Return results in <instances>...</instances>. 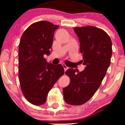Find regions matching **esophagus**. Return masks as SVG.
Returning a JSON list of instances; mask_svg holds the SVG:
<instances>
[{
  "mask_svg": "<svg viewBox=\"0 0 125 125\" xmlns=\"http://www.w3.org/2000/svg\"><path fill=\"white\" fill-rule=\"evenodd\" d=\"M62 66H63V67H64V71H66V70L68 69V67L65 64H62Z\"/></svg>",
  "mask_w": 125,
  "mask_h": 125,
  "instance_id": "esophagus-1",
  "label": "esophagus"
}]
</instances>
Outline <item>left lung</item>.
Segmentation results:
<instances>
[{"mask_svg": "<svg viewBox=\"0 0 125 125\" xmlns=\"http://www.w3.org/2000/svg\"><path fill=\"white\" fill-rule=\"evenodd\" d=\"M73 30L79 38L82 62L85 68L80 72L71 68L65 72L71 80L62 91L66 103L80 105L92 98L105 76L110 64L112 42L106 32L97 27H75Z\"/></svg>", "mask_w": 125, "mask_h": 125, "instance_id": "left-lung-1", "label": "left lung"}]
</instances>
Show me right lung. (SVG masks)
Segmentation results:
<instances>
[{"label":"right lung","instance_id":"obj_1","mask_svg":"<svg viewBox=\"0 0 125 125\" xmlns=\"http://www.w3.org/2000/svg\"><path fill=\"white\" fill-rule=\"evenodd\" d=\"M59 25L47 21L30 25L20 39L19 48V78L24 96L34 105L44 104L49 90L64 73L61 64L48 63L54 32Z\"/></svg>","mask_w":125,"mask_h":125}]
</instances>
